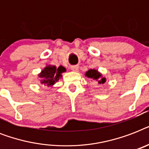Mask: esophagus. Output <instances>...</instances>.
Instances as JSON below:
<instances>
[{
    "mask_svg": "<svg viewBox=\"0 0 149 149\" xmlns=\"http://www.w3.org/2000/svg\"><path fill=\"white\" fill-rule=\"evenodd\" d=\"M70 69L72 70V71H74V72H77L78 70H79V66L78 65H72Z\"/></svg>",
    "mask_w": 149,
    "mask_h": 149,
    "instance_id": "1",
    "label": "esophagus"
}]
</instances>
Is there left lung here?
Segmentation results:
<instances>
[{
  "label": "left lung",
  "instance_id": "1",
  "mask_svg": "<svg viewBox=\"0 0 149 149\" xmlns=\"http://www.w3.org/2000/svg\"><path fill=\"white\" fill-rule=\"evenodd\" d=\"M86 77H87L88 78H91V79H93V80H96L97 81V83L99 84H104L106 82V79L104 77H102V75L98 72L97 70H88L87 72H86Z\"/></svg>",
  "mask_w": 149,
  "mask_h": 149
}]
</instances>
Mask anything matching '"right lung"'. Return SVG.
<instances>
[{"label":"right lung","mask_w":149,"mask_h":149,"mask_svg":"<svg viewBox=\"0 0 149 149\" xmlns=\"http://www.w3.org/2000/svg\"><path fill=\"white\" fill-rule=\"evenodd\" d=\"M65 72V69L63 66L60 65L59 67L56 68L55 65H47L44 68L38 77H40L41 83L44 84L45 86H52L58 81L61 76V73Z\"/></svg>","instance_id":"right-lung-1"}]
</instances>
